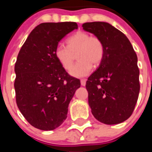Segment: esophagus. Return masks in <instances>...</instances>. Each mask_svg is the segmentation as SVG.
Segmentation results:
<instances>
[{
    "label": "esophagus",
    "mask_w": 152,
    "mask_h": 152,
    "mask_svg": "<svg viewBox=\"0 0 152 152\" xmlns=\"http://www.w3.org/2000/svg\"><path fill=\"white\" fill-rule=\"evenodd\" d=\"M86 81H87V80H86V79H82V80H80L81 85L85 86L86 85Z\"/></svg>",
    "instance_id": "34e87169"
}]
</instances>
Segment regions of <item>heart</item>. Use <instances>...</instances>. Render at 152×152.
I'll return each mask as SVG.
<instances>
[{
	"label": "heart",
	"instance_id": "heart-1",
	"mask_svg": "<svg viewBox=\"0 0 152 152\" xmlns=\"http://www.w3.org/2000/svg\"><path fill=\"white\" fill-rule=\"evenodd\" d=\"M104 51L103 42L99 38L78 31L67 39V46L57 44L54 56L64 69H69L73 63L74 53H78L76 57L79 61L72 66L69 73L75 77H83L91 72L92 64L97 65L102 61Z\"/></svg>",
	"mask_w": 152,
	"mask_h": 152
}]
</instances>
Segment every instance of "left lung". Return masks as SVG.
<instances>
[{
	"label": "left lung",
	"instance_id": "1",
	"mask_svg": "<svg viewBox=\"0 0 152 152\" xmlns=\"http://www.w3.org/2000/svg\"><path fill=\"white\" fill-rule=\"evenodd\" d=\"M82 27L99 38L105 48L99 67L86 83L91 113L106 125L123 122L132 115L139 96L137 54L127 37L108 23H85Z\"/></svg>",
	"mask_w": 152,
	"mask_h": 152
}]
</instances>
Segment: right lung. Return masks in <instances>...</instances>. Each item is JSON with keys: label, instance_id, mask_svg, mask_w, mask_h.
Masks as SVG:
<instances>
[{"label": "right lung", "instance_id": "obj_1", "mask_svg": "<svg viewBox=\"0 0 152 152\" xmlns=\"http://www.w3.org/2000/svg\"><path fill=\"white\" fill-rule=\"evenodd\" d=\"M74 22L42 23L27 37L15 64L14 83L19 110L41 130H53L66 119L68 107L80 80L67 73L54 56L56 46L77 29Z\"/></svg>", "mask_w": 152, "mask_h": 152}]
</instances>
